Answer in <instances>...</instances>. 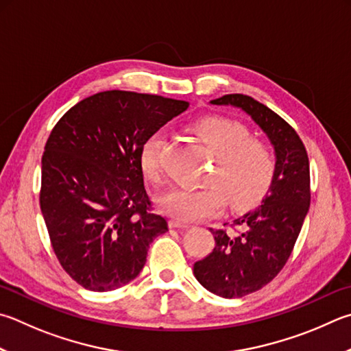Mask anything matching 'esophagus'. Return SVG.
<instances>
[{
  "label": "esophagus",
  "instance_id": "1",
  "mask_svg": "<svg viewBox=\"0 0 351 351\" xmlns=\"http://www.w3.org/2000/svg\"><path fill=\"white\" fill-rule=\"evenodd\" d=\"M169 226H170V228H189L190 227L189 224H184V222H180L176 219H170Z\"/></svg>",
  "mask_w": 351,
  "mask_h": 351
}]
</instances>
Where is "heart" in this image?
<instances>
[{
  "instance_id": "heart-1",
  "label": "heart",
  "mask_w": 351,
  "mask_h": 351,
  "mask_svg": "<svg viewBox=\"0 0 351 351\" xmlns=\"http://www.w3.org/2000/svg\"><path fill=\"white\" fill-rule=\"evenodd\" d=\"M192 130L213 154V162L202 187H173L158 196V207L181 222L210 218L224 207H248L269 190L275 175V156L265 143L254 139L250 130L238 121L206 117ZM164 136L154 133L145 139L139 164L150 182L161 181V150Z\"/></svg>"
}]
</instances>
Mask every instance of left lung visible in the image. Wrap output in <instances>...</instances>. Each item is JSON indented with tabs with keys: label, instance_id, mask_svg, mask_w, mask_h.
Wrapping results in <instances>:
<instances>
[{
	"label": "left lung",
	"instance_id": "1",
	"mask_svg": "<svg viewBox=\"0 0 351 351\" xmlns=\"http://www.w3.org/2000/svg\"><path fill=\"white\" fill-rule=\"evenodd\" d=\"M210 103L239 107L250 114L276 155L275 175L263 204L234 219L233 232L210 228L213 250L193 265L204 289L221 298H242L269 284L289 261L310 207V164L296 130L259 101L232 93Z\"/></svg>",
	"mask_w": 351,
	"mask_h": 351
}]
</instances>
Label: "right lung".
Instances as JSON below:
<instances>
[{
  "mask_svg": "<svg viewBox=\"0 0 351 351\" xmlns=\"http://www.w3.org/2000/svg\"><path fill=\"white\" fill-rule=\"evenodd\" d=\"M187 101L125 90L95 93L56 123L41 159L40 206L67 275L92 291L130 282L169 232L152 212L139 154Z\"/></svg>",
  "mask_w": 351,
  "mask_h": 351,
  "instance_id": "1",
  "label": "right lung"
}]
</instances>
